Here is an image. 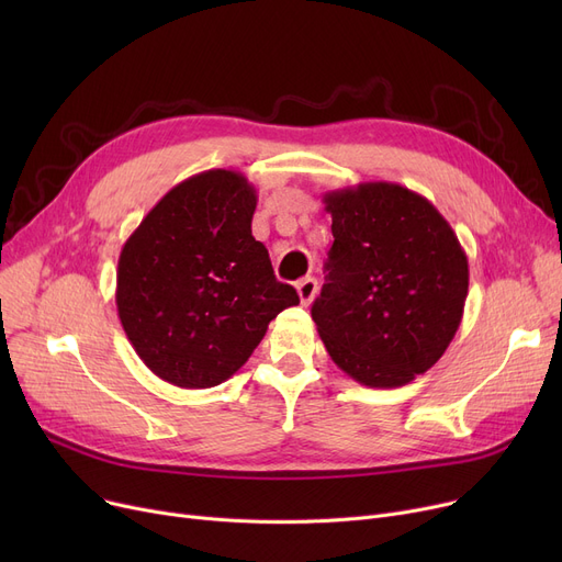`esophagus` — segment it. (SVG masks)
Here are the masks:
<instances>
[{
	"label": "esophagus",
	"mask_w": 562,
	"mask_h": 562,
	"mask_svg": "<svg viewBox=\"0 0 562 562\" xmlns=\"http://www.w3.org/2000/svg\"><path fill=\"white\" fill-rule=\"evenodd\" d=\"M296 291H299V299L303 305H310L316 296L318 291V282L314 278H303L299 284H296Z\"/></svg>",
	"instance_id": "1"
}]
</instances>
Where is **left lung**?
<instances>
[{
	"label": "left lung",
	"instance_id": "obj_1",
	"mask_svg": "<svg viewBox=\"0 0 562 562\" xmlns=\"http://www.w3.org/2000/svg\"><path fill=\"white\" fill-rule=\"evenodd\" d=\"M333 216L326 284L312 318L333 362L360 385L394 390L453 341L469 261L430 200L394 182L323 195Z\"/></svg>",
	"mask_w": 562,
	"mask_h": 562
}]
</instances>
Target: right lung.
<instances>
[{"label": "right lung", "mask_w": 562, "mask_h": 562, "mask_svg": "<svg viewBox=\"0 0 562 562\" xmlns=\"http://www.w3.org/2000/svg\"><path fill=\"white\" fill-rule=\"evenodd\" d=\"M257 191L214 168L172 187L121 250L115 305L143 364L184 390L239 371L269 323L299 305L252 236Z\"/></svg>", "instance_id": "obj_1"}]
</instances>
